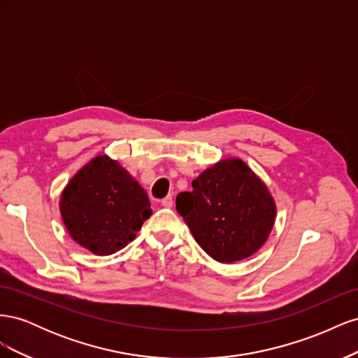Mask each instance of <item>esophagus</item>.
<instances>
[{
  "label": "esophagus",
  "mask_w": 358,
  "mask_h": 358,
  "mask_svg": "<svg viewBox=\"0 0 358 358\" xmlns=\"http://www.w3.org/2000/svg\"><path fill=\"white\" fill-rule=\"evenodd\" d=\"M161 204L164 206V208H171V206H173V197H171V196H167L166 199H162Z\"/></svg>",
  "instance_id": "obj_1"
}]
</instances>
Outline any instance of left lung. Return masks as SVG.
<instances>
[{
  "mask_svg": "<svg viewBox=\"0 0 358 358\" xmlns=\"http://www.w3.org/2000/svg\"><path fill=\"white\" fill-rule=\"evenodd\" d=\"M176 209L206 254L227 264L255 254L276 220L272 194L241 158L206 169L176 197Z\"/></svg>",
  "mask_w": 358,
  "mask_h": 358,
  "instance_id": "8db88e82",
  "label": "left lung"
}]
</instances>
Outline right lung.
<instances>
[{"label":"right lung","mask_w":358,"mask_h":358,"mask_svg":"<svg viewBox=\"0 0 358 358\" xmlns=\"http://www.w3.org/2000/svg\"><path fill=\"white\" fill-rule=\"evenodd\" d=\"M59 210L71 239L96 255L125 248L152 215L146 191L104 154L92 158L67 183Z\"/></svg>","instance_id":"add662e5"}]
</instances>
